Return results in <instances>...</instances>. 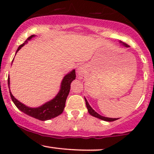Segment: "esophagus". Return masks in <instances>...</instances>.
I'll return each mask as SVG.
<instances>
[{
  "label": "esophagus",
  "mask_w": 154,
  "mask_h": 154,
  "mask_svg": "<svg viewBox=\"0 0 154 154\" xmlns=\"http://www.w3.org/2000/svg\"><path fill=\"white\" fill-rule=\"evenodd\" d=\"M77 72L79 73V75H82V68H81V67L78 68V71H77Z\"/></svg>",
  "instance_id": "obj_1"
}]
</instances>
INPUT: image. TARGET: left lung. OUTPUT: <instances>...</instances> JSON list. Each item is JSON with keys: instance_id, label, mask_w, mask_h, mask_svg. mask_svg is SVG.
<instances>
[{"instance_id": "1", "label": "left lung", "mask_w": 154, "mask_h": 154, "mask_svg": "<svg viewBox=\"0 0 154 154\" xmlns=\"http://www.w3.org/2000/svg\"><path fill=\"white\" fill-rule=\"evenodd\" d=\"M120 43L122 44L124 46H125V47H128L129 46L128 44L123 43V42H122V41H120ZM85 100L86 106H87L88 112H89V114H91V116H95V117H97V118H98V119H102V120H103V121H106V122H113V121H115V120L118 119V118H116H116H109V117H105V116L100 115V114H98V113L96 112V111H95L93 109H92L91 106L89 105V103H88V100H86L85 98Z\"/></svg>"}]
</instances>
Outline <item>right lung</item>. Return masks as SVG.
<instances>
[{
    "label": "right lung",
    "instance_id": "1",
    "mask_svg": "<svg viewBox=\"0 0 154 154\" xmlns=\"http://www.w3.org/2000/svg\"><path fill=\"white\" fill-rule=\"evenodd\" d=\"M33 37H35V35H31L30 37H29V38L26 39L24 43L19 45L17 52H18L22 48V47L24 46L26 43H27V42L29 40H31ZM75 77L76 74L75 69L72 70V72L67 74L66 75H65L62 82H61V89H60L57 95L55 97L54 99L47 102V103H45V104H43V105L40 106L39 107L30 108L26 106L24 104L19 102L17 99H16L9 91L11 98L12 101L15 104L16 106L18 108L19 110L24 112V114H27V115L30 116L32 117H34L37 119L41 120V121H45V120L53 119V118H55L57 116L60 115L63 112L65 107L66 98L70 91V85H71V82L74 79H75ZM8 88H10L9 76L8 77Z\"/></svg>",
    "mask_w": 154,
    "mask_h": 154
}]
</instances>
